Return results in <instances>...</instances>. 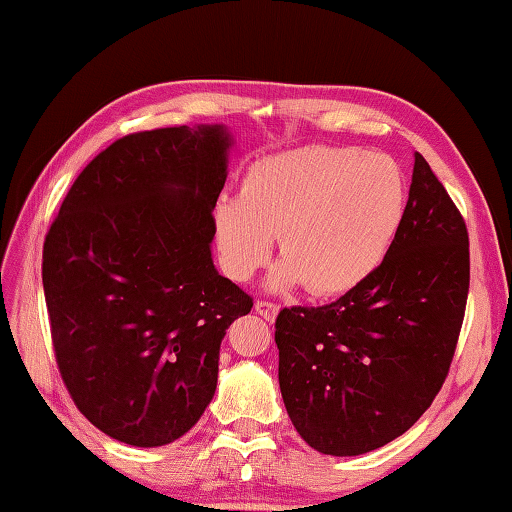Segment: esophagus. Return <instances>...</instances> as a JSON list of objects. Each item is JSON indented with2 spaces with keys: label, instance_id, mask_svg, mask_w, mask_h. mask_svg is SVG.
Masks as SVG:
<instances>
[{
  "label": "esophagus",
  "instance_id": "34e87169",
  "mask_svg": "<svg viewBox=\"0 0 512 512\" xmlns=\"http://www.w3.org/2000/svg\"><path fill=\"white\" fill-rule=\"evenodd\" d=\"M255 312L259 314V317H264L266 321H275L277 312H279V306L273 301H257L255 303Z\"/></svg>",
  "mask_w": 512,
  "mask_h": 512
}]
</instances>
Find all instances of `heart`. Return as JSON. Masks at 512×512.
I'll return each instance as SVG.
<instances>
[{
	"label": "heart",
	"mask_w": 512,
	"mask_h": 512,
	"mask_svg": "<svg viewBox=\"0 0 512 512\" xmlns=\"http://www.w3.org/2000/svg\"><path fill=\"white\" fill-rule=\"evenodd\" d=\"M405 206L407 182L391 158L310 145L253 162L239 195L215 202L213 233L231 279L248 281L266 266L277 235L284 259L270 286L306 284L314 297H336L383 264Z\"/></svg>",
	"instance_id": "1"
}]
</instances>
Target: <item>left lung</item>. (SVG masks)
Instances as JSON below:
<instances>
[{"label":"left lung","mask_w":512,"mask_h":512,"mask_svg":"<svg viewBox=\"0 0 512 512\" xmlns=\"http://www.w3.org/2000/svg\"><path fill=\"white\" fill-rule=\"evenodd\" d=\"M469 231L416 154L402 226L361 286L279 312V387L312 449L361 455L413 427L449 374L469 297Z\"/></svg>","instance_id":"1"}]
</instances>
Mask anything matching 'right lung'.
<instances>
[{"instance_id": "add662e5", "label": "right lung", "mask_w": 512, "mask_h": 512, "mask_svg": "<svg viewBox=\"0 0 512 512\" xmlns=\"http://www.w3.org/2000/svg\"><path fill=\"white\" fill-rule=\"evenodd\" d=\"M228 147L222 125L118 138L79 173L43 242L63 385L118 442L184 436L215 394L228 325L253 308L211 259Z\"/></svg>"}]
</instances>
